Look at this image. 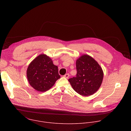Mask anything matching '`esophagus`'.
Returning a JSON list of instances; mask_svg holds the SVG:
<instances>
[{
  "instance_id": "obj_1",
  "label": "esophagus",
  "mask_w": 131,
  "mask_h": 131,
  "mask_svg": "<svg viewBox=\"0 0 131 131\" xmlns=\"http://www.w3.org/2000/svg\"><path fill=\"white\" fill-rule=\"evenodd\" d=\"M69 76V73H66V74H65V75L64 76V77H65V78H67V79H68V78Z\"/></svg>"
}]
</instances>
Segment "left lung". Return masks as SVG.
<instances>
[{
    "label": "left lung",
    "instance_id": "8db88e82",
    "mask_svg": "<svg viewBox=\"0 0 131 131\" xmlns=\"http://www.w3.org/2000/svg\"><path fill=\"white\" fill-rule=\"evenodd\" d=\"M76 76L68 79L73 89L84 96L91 95L100 88L103 79V71L98 63L88 55L76 61Z\"/></svg>",
    "mask_w": 131,
    "mask_h": 131
}]
</instances>
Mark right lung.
Instances as JSON below:
<instances>
[{
	"instance_id": "obj_1",
	"label": "right lung",
	"mask_w": 131,
	"mask_h": 131,
	"mask_svg": "<svg viewBox=\"0 0 131 131\" xmlns=\"http://www.w3.org/2000/svg\"><path fill=\"white\" fill-rule=\"evenodd\" d=\"M27 77L30 85L36 90L45 92L52 87L61 76L58 67L45 54H41L29 65Z\"/></svg>"
}]
</instances>
